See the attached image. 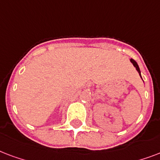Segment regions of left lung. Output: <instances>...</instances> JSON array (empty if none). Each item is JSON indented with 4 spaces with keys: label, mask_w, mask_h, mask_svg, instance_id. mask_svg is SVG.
I'll return each mask as SVG.
<instances>
[{
    "label": "left lung",
    "mask_w": 160,
    "mask_h": 160,
    "mask_svg": "<svg viewBox=\"0 0 160 160\" xmlns=\"http://www.w3.org/2000/svg\"><path fill=\"white\" fill-rule=\"evenodd\" d=\"M130 62L132 63H133V65L134 67H135L136 68V70H137V71H138V73H139V75H140V77H141V72H140V69H139V68H138V63L136 62L135 61L133 60V59H132V58H131L130 59ZM141 78H142V77H141Z\"/></svg>",
    "instance_id": "left-lung-1"
}]
</instances>
